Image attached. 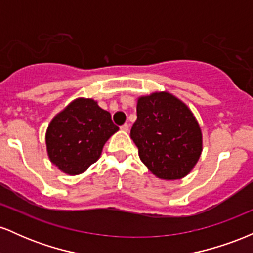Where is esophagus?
<instances>
[{"label":"esophagus","instance_id":"esophagus-1","mask_svg":"<svg viewBox=\"0 0 253 253\" xmlns=\"http://www.w3.org/2000/svg\"><path fill=\"white\" fill-rule=\"evenodd\" d=\"M120 128H121V130H124V132H127V130H128V128H129L128 124H124V125H121Z\"/></svg>","mask_w":253,"mask_h":253}]
</instances>
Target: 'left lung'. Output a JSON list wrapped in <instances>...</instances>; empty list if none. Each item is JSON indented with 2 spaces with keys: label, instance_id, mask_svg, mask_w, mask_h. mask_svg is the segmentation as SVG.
<instances>
[{
  "label": "left lung",
  "instance_id": "8db88e82",
  "mask_svg": "<svg viewBox=\"0 0 253 253\" xmlns=\"http://www.w3.org/2000/svg\"><path fill=\"white\" fill-rule=\"evenodd\" d=\"M130 138L141 162L163 179L187 176L202 151V134L196 119L169 92L139 98Z\"/></svg>",
  "mask_w": 253,
  "mask_h": 253
}]
</instances>
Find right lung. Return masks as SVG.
<instances>
[{
	"label": "right lung",
	"mask_w": 253,
	"mask_h": 253,
	"mask_svg": "<svg viewBox=\"0 0 253 253\" xmlns=\"http://www.w3.org/2000/svg\"><path fill=\"white\" fill-rule=\"evenodd\" d=\"M119 127L94 100L78 98L51 121L46 146L51 162L69 175H78L97 161L104 143Z\"/></svg>",
	"instance_id": "right-lung-1"
}]
</instances>
